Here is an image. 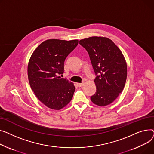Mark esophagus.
<instances>
[{"mask_svg":"<svg viewBox=\"0 0 154 154\" xmlns=\"http://www.w3.org/2000/svg\"><path fill=\"white\" fill-rule=\"evenodd\" d=\"M83 85H84V83H78V84H77V85H78V87H81V86H83Z\"/></svg>","mask_w":154,"mask_h":154,"instance_id":"obj_1","label":"esophagus"}]
</instances>
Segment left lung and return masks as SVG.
Instances as JSON below:
<instances>
[{"instance_id":"obj_1","label":"left lung","mask_w":154,"mask_h":154,"mask_svg":"<svg viewBox=\"0 0 154 154\" xmlns=\"http://www.w3.org/2000/svg\"><path fill=\"white\" fill-rule=\"evenodd\" d=\"M79 44L88 51L96 75V91L91 101L99 106L111 104L122 91L127 78V64L121 51L105 37H89Z\"/></svg>"}]
</instances>
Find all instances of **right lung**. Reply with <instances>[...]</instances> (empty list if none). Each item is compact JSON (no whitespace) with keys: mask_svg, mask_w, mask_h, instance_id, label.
Listing matches in <instances>:
<instances>
[{"mask_svg":"<svg viewBox=\"0 0 154 154\" xmlns=\"http://www.w3.org/2000/svg\"><path fill=\"white\" fill-rule=\"evenodd\" d=\"M78 44V40H48L30 57L28 65L30 87L39 100L50 109H62L73 96L75 86L60 76L64 73L65 59Z\"/></svg>","mask_w":154,"mask_h":154,"instance_id":"obj_1","label":"right lung"}]
</instances>
